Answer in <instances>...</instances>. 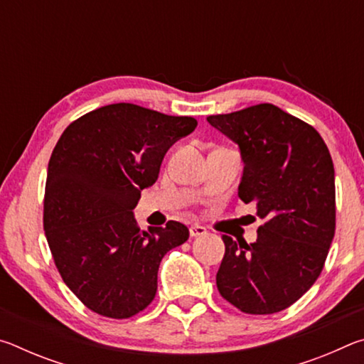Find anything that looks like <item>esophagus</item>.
<instances>
[{
  "instance_id": "1",
  "label": "esophagus",
  "mask_w": 364,
  "mask_h": 364,
  "mask_svg": "<svg viewBox=\"0 0 364 364\" xmlns=\"http://www.w3.org/2000/svg\"><path fill=\"white\" fill-rule=\"evenodd\" d=\"M207 232V230L204 226H200V225H193L189 228V234L193 237H197V236H204V234Z\"/></svg>"
}]
</instances>
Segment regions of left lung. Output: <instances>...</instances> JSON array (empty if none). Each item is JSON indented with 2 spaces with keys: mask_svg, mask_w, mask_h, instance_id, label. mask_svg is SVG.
Returning a JSON list of instances; mask_svg holds the SVG:
<instances>
[{
  "mask_svg": "<svg viewBox=\"0 0 364 364\" xmlns=\"http://www.w3.org/2000/svg\"><path fill=\"white\" fill-rule=\"evenodd\" d=\"M207 122L239 144L244 175L237 196L264 223L247 244L223 234L217 287L249 315L295 304L324 268L336 232L334 164L315 128L273 104H257Z\"/></svg>",
  "mask_w": 364,
  "mask_h": 364,
  "instance_id": "8db88e82",
  "label": "left lung"
}]
</instances>
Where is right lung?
I'll return each instance as SVG.
<instances>
[{
  "label": "right lung",
  "mask_w": 364,
  "mask_h": 364,
  "mask_svg": "<svg viewBox=\"0 0 364 364\" xmlns=\"http://www.w3.org/2000/svg\"><path fill=\"white\" fill-rule=\"evenodd\" d=\"M197 120L130 102L109 104L73 120L48 164L43 228L67 287L97 315L127 319L156 297L157 271L189 230H139L141 191L157 181L170 146Z\"/></svg>",
  "instance_id": "1"
}]
</instances>
